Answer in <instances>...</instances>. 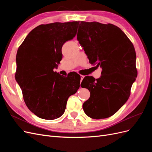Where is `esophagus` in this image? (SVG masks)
Returning a JSON list of instances; mask_svg holds the SVG:
<instances>
[{
	"mask_svg": "<svg viewBox=\"0 0 152 152\" xmlns=\"http://www.w3.org/2000/svg\"><path fill=\"white\" fill-rule=\"evenodd\" d=\"M84 78V75H80V81H82V80H83V79Z\"/></svg>",
	"mask_w": 152,
	"mask_h": 152,
	"instance_id": "esophagus-1",
	"label": "esophagus"
}]
</instances>
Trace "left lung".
I'll return each instance as SVG.
<instances>
[{
    "mask_svg": "<svg viewBox=\"0 0 152 152\" xmlns=\"http://www.w3.org/2000/svg\"><path fill=\"white\" fill-rule=\"evenodd\" d=\"M77 37L89 63L102 68L99 79L87 76L82 82L81 87L90 91L84 111L92 118L111 117L127 101L137 77L134 48L121 28L110 23L80 21Z\"/></svg>",
    "mask_w": 152,
    "mask_h": 152,
    "instance_id": "obj_1",
    "label": "left lung"
}]
</instances>
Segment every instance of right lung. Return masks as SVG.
Here are the masks:
<instances>
[{"label":"right lung","mask_w":152,"mask_h":152,"mask_svg":"<svg viewBox=\"0 0 152 152\" xmlns=\"http://www.w3.org/2000/svg\"><path fill=\"white\" fill-rule=\"evenodd\" d=\"M79 25L72 21L39 25L18 49L15 79L27 107L39 118L60 117L69 96L79 88L77 73L64 77L53 70L62 59L63 45L75 37Z\"/></svg>","instance_id":"obj_1"}]
</instances>
